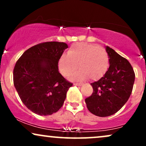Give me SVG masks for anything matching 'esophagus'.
Masks as SVG:
<instances>
[{"label": "esophagus", "instance_id": "esophagus-1", "mask_svg": "<svg viewBox=\"0 0 146 146\" xmlns=\"http://www.w3.org/2000/svg\"><path fill=\"white\" fill-rule=\"evenodd\" d=\"M73 85H75V86H82V83H74L73 84Z\"/></svg>", "mask_w": 146, "mask_h": 146}]
</instances>
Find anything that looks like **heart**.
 Wrapping results in <instances>:
<instances>
[{"mask_svg": "<svg viewBox=\"0 0 146 146\" xmlns=\"http://www.w3.org/2000/svg\"><path fill=\"white\" fill-rule=\"evenodd\" d=\"M109 56L104 48L90 43H75L68 51V56L62 55L58 66L64 76L69 77L78 69L73 76L75 80H98L102 78L109 67Z\"/></svg>", "mask_w": 146, "mask_h": 146, "instance_id": "1", "label": "heart"}]
</instances>
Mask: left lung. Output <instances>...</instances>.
Returning <instances> with one entry per match:
<instances>
[{
  "instance_id": "1",
  "label": "left lung",
  "mask_w": 146,
  "mask_h": 146,
  "mask_svg": "<svg viewBox=\"0 0 146 146\" xmlns=\"http://www.w3.org/2000/svg\"><path fill=\"white\" fill-rule=\"evenodd\" d=\"M110 66L98 81L91 83L93 92L85 99L88 110L99 117H108L119 111L132 91L135 74L132 65L113 48L106 46Z\"/></svg>"
}]
</instances>
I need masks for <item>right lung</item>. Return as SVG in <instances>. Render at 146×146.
I'll return each mask as SVG.
<instances>
[{"label":"right lung","mask_w":146,"mask_h":146,"mask_svg":"<svg viewBox=\"0 0 146 146\" xmlns=\"http://www.w3.org/2000/svg\"><path fill=\"white\" fill-rule=\"evenodd\" d=\"M67 48L64 42L40 43L25 51L16 62L14 86L21 101L33 113L46 116L62 106L73 85L58 71V62Z\"/></svg>","instance_id":"right-lung-1"}]
</instances>
